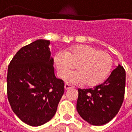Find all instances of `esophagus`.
I'll list each match as a JSON object with an SVG mask.
<instances>
[{"instance_id": "34e87169", "label": "esophagus", "mask_w": 132, "mask_h": 132, "mask_svg": "<svg viewBox=\"0 0 132 132\" xmlns=\"http://www.w3.org/2000/svg\"><path fill=\"white\" fill-rule=\"evenodd\" d=\"M73 88V86H72L71 85H69L68 83H66L65 85H64V90H69V89L72 88Z\"/></svg>"}]
</instances>
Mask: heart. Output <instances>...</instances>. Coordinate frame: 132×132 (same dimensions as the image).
<instances>
[{"label": "heart", "instance_id": "heart-1", "mask_svg": "<svg viewBox=\"0 0 132 132\" xmlns=\"http://www.w3.org/2000/svg\"><path fill=\"white\" fill-rule=\"evenodd\" d=\"M54 62L58 75L64 78L75 69L78 72L67 75L64 80L72 84L98 85L109 75L113 64L111 55L95 47L81 44L68 48L54 56Z\"/></svg>", "mask_w": 132, "mask_h": 132}]
</instances>
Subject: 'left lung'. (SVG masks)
I'll return each instance as SVG.
<instances>
[{"instance_id":"8db88e82","label":"left lung","mask_w":132,"mask_h":132,"mask_svg":"<svg viewBox=\"0 0 132 132\" xmlns=\"http://www.w3.org/2000/svg\"><path fill=\"white\" fill-rule=\"evenodd\" d=\"M126 72L119 64L102 84L93 88L78 89L77 111L89 123L101 126L109 122L119 111L124 98Z\"/></svg>"}]
</instances>
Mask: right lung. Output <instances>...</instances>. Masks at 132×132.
Segmentation results:
<instances>
[{
	"mask_svg": "<svg viewBox=\"0 0 132 132\" xmlns=\"http://www.w3.org/2000/svg\"><path fill=\"white\" fill-rule=\"evenodd\" d=\"M49 40L20 49L8 68L7 94L13 111L23 122L39 127L52 119L64 91L55 77Z\"/></svg>",
	"mask_w": 132,
	"mask_h": 132,
	"instance_id": "right-lung-1",
	"label": "right lung"
}]
</instances>
